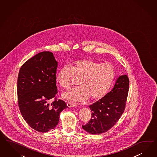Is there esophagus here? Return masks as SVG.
Segmentation results:
<instances>
[{"label": "esophagus", "mask_w": 157, "mask_h": 157, "mask_svg": "<svg viewBox=\"0 0 157 157\" xmlns=\"http://www.w3.org/2000/svg\"><path fill=\"white\" fill-rule=\"evenodd\" d=\"M67 106L68 107H76L77 104L76 103L68 102L67 103Z\"/></svg>", "instance_id": "obj_1"}]
</instances>
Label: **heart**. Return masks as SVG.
<instances>
[{"instance_id": "heart-1", "label": "heart", "mask_w": 157, "mask_h": 157, "mask_svg": "<svg viewBox=\"0 0 157 157\" xmlns=\"http://www.w3.org/2000/svg\"><path fill=\"white\" fill-rule=\"evenodd\" d=\"M75 76L80 77V85L64 92L63 99L70 101H83L90 98L99 100L103 98L111 86L115 77V69L108 63L92 59H82L60 67L56 76L57 84L69 88Z\"/></svg>"}]
</instances>
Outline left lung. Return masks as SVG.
<instances>
[{"instance_id":"obj_1","label":"left lung","mask_w":157,"mask_h":157,"mask_svg":"<svg viewBox=\"0 0 157 157\" xmlns=\"http://www.w3.org/2000/svg\"><path fill=\"white\" fill-rule=\"evenodd\" d=\"M129 82L126 75L121 76L109 92L90 105L91 119L88 123L82 125L84 130L91 134H100L116 124L125 109Z\"/></svg>"}]
</instances>
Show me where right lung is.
Segmentation results:
<instances>
[{
	"mask_svg": "<svg viewBox=\"0 0 157 157\" xmlns=\"http://www.w3.org/2000/svg\"><path fill=\"white\" fill-rule=\"evenodd\" d=\"M58 63L52 52L35 55L21 67L17 82L18 106L25 121L33 129L46 132L58 124L60 112L67 107L57 94ZM54 98L50 105L48 100Z\"/></svg>",
	"mask_w": 157,
	"mask_h": 157,
	"instance_id": "1",
	"label": "right lung"
}]
</instances>
